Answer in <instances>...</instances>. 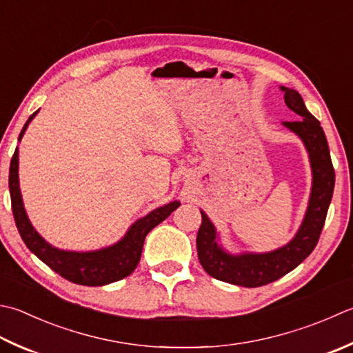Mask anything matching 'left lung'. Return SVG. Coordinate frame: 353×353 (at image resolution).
Returning a JSON list of instances; mask_svg holds the SVG:
<instances>
[{
	"label": "left lung",
	"mask_w": 353,
	"mask_h": 353,
	"mask_svg": "<svg viewBox=\"0 0 353 353\" xmlns=\"http://www.w3.org/2000/svg\"><path fill=\"white\" fill-rule=\"evenodd\" d=\"M281 90L285 92L286 105L300 117L294 122H283V125L299 134L309 151L312 167V192L309 206L301 228L286 246L268 254L241 255L226 254L217 245L216 230L202 211V225L196 240L199 261L211 277L231 285L243 288L265 286L299 266L319 243L332 200L335 170L320 121L309 113L299 92L286 87H281Z\"/></svg>",
	"instance_id": "8db88e82"
}]
</instances>
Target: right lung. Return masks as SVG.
Wrapping results in <instances>:
<instances>
[{
  "label": "right lung",
  "instance_id": "add662e5",
  "mask_svg": "<svg viewBox=\"0 0 353 353\" xmlns=\"http://www.w3.org/2000/svg\"><path fill=\"white\" fill-rule=\"evenodd\" d=\"M34 112L29 121L24 123L23 130L19 133V141L23 137L24 131L33 119ZM9 190L12 199V212L15 219L19 236L23 239L26 246L37 255V257L44 261V263L53 269L54 272L59 274L65 280L76 283L82 286H103L108 283L122 280L134 271L137 263L141 260L143 241L147 234L163 222L170 214L174 211L179 202H171L165 206H161L154 211H151L148 216L137 220V222L130 228L127 236L116 245L110 248H103L99 251L93 252H72V251H61L47 243V241L34 231L30 225L29 219L23 206V199L19 192L18 182V148L12 156L10 170H9Z\"/></svg>",
  "mask_w": 353,
  "mask_h": 353
}]
</instances>
